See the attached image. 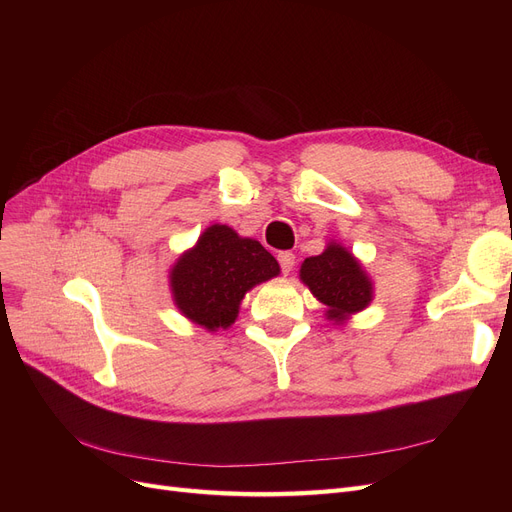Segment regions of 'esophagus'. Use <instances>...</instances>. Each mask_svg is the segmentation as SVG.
<instances>
[{
    "label": "esophagus",
    "mask_w": 512,
    "mask_h": 512,
    "mask_svg": "<svg viewBox=\"0 0 512 512\" xmlns=\"http://www.w3.org/2000/svg\"><path fill=\"white\" fill-rule=\"evenodd\" d=\"M278 261H280L282 272L288 276V274L292 272V267H294V255H292L290 251H282V253L278 255Z\"/></svg>",
    "instance_id": "obj_1"
}]
</instances>
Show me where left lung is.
I'll list each match as a JSON object with an SVG mask.
<instances>
[{
    "mask_svg": "<svg viewBox=\"0 0 512 512\" xmlns=\"http://www.w3.org/2000/svg\"><path fill=\"white\" fill-rule=\"evenodd\" d=\"M299 278L326 307V319L336 326L346 324L373 301L371 276L363 263L336 240L328 242L324 253L301 263Z\"/></svg>",
    "mask_w": 512,
    "mask_h": 512,
    "instance_id": "obj_1",
    "label": "left lung"
}]
</instances>
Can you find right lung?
Returning <instances> with one entry per match:
<instances>
[{
    "label": "right lung",
    "instance_id": "add662e5",
    "mask_svg": "<svg viewBox=\"0 0 512 512\" xmlns=\"http://www.w3.org/2000/svg\"><path fill=\"white\" fill-rule=\"evenodd\" d=\"M280 276L261 242L226 224H211L170 267L172 301L180 315L207 332L228 330L242 299L257 284Z\"/></svg>",
    "mask_w": 512,
    "mask_h": 512
}]
</instances>
